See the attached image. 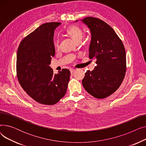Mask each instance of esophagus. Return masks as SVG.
I'll return each instance as SVG.
<instances>
[{
	"label": "esophagus",
	"instance_id": "obj_1",
	"mask_svg": "<svg viewBox=\"0 0 146 146\" xmlns=\"http://www.w3.org/2000/svg\"><path fill=\"white\" fill-rule=\"evenodd\" d=\"M70 73L72 74L74 72L75 70H74V69H73V68H70Z\"/></svg>",
	"mask_w": 146,
	"mask_h": 146
}]
</instances>
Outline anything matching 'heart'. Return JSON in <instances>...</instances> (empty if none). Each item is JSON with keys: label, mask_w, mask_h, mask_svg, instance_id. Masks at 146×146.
Returning <instances> with one entry per match:
<instances>
[{"label": "heart", "mask_w": 146, "mask_h": 146, "mask_svg": "<svg viewBox=\"0 0 146 146\" xmlns=\"http://www.w3.org/2000/svg\"><path fill=\"white\" fill-rule=\"evenodd\" d=\"M66 34L70 36L72 39L76 43L80 42L83 35L82 29L76 25H72L69 27L66 30ZM56 48H58V42L56 44Z\"/></svg>", "instance_id": "heart-1"}]
</instances>
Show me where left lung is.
Segmentation results:
<instances>
[{"instance_id": "8db88e82", "label": "left lung", "mask_w": 146, "mask_h": 146, "mask_svg": "<svg viewBox=\"0 0 146 146\" xmlns=\"http://www.w3.org/2000/svg\"><path fill=\"white\" fill-rule=\"evenodd\" d=\"M82 21L90 30L89 57L95 59L96 64L92 71L85 73L82 85L92 96L105 98L119 88L125 77L127 66L124 46L115 31L105 22L90 17Z\"/></svg>"}]
</instances>
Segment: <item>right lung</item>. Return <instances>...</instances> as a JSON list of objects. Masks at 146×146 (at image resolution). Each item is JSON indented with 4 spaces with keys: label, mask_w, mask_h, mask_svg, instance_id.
Listing matches in <instances>:
<instances>
[{
    "label": "right lung",
    "mask_w": 146,
    "mask_h": 146,
    "mask_svg": "<svg viewBox=\"0 0 146 146\" xmlns=\"http://www.w3.org/2000/svg\"><path fill=\"white\" fill-rule=\"evenodd\" d=\"M60 22L43 24L21 42L17 56V74L21 86L37 102L57 103L66 94L70 72L63 68L54 74L49 66L54 56V30Z\"/></svg>",
    "instance_id": "1"
}]
</instances>
